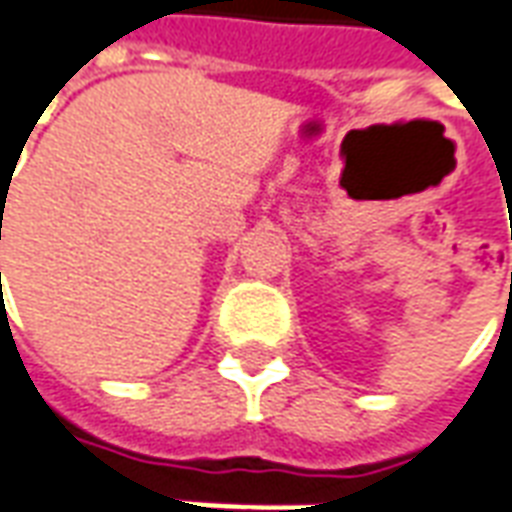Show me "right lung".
<instances>
[{
    "mask_svg": "<svg viewBox=\"0 0 512 512\" xmlns=\"http://www.w3.org/2000/svg\"><path fill=\"white\" fill-rule=\"evenodd\" d=\"M0 238H2V227H0Z\"/></svg>",
    "mask_w": 512,
    "mask_h": 512,
    "instance_id": "1",
    "label": "right lung"
}]
</instances>
